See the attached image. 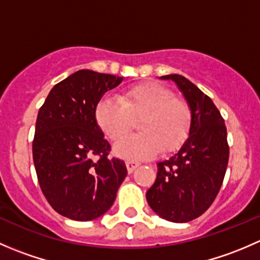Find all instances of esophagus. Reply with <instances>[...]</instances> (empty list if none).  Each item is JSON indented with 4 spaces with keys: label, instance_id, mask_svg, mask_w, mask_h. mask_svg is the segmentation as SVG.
I'll return each instance as SVG.
<instances>
[{
    "label": "esophagus",
    "instance_id": "esophagus-1",
    "mask_svg": "<svg viewBox=\"0 0 260 260\" xmlns=\"http://www.w3.org/2000/svg\"><path fill=\"white\" fill-rule=\"evenodd\" d=\"M125 166H127L128 174H132V172L135 171L138 166H140V164L136 161H131V159H128V161H125Z\"/></svg>",
    "mask_w": 260,
    "mask_h": 260
}]
</instances>
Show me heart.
Wrapping results in <instances>:
<instances>
[{
	"mask_svg": "<svg viewBox=\"0 0 260 260\" xmlns=\"http://www.w3.org/2000/svg\"><path fill=\"white\" fill-rule=\"evenodd\" d=\"M191 108L158 83H141L125 89L118 99L103 98L95 108L96 124L111 141H118L139 120L138 135L119 141L114 152L129 159H145L158 151L179 148L191 127Z\"/></svg>",
	"mask_w": 260,
	"mask_h": 260,
	"instance_id": "obj_1",
	"label": "heart"
}]
</instances>
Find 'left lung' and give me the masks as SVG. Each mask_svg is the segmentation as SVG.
Listing matches in <instances>:
<instances>
[{
  "label": "left lung",
  "instance_id": "obj_1",
  "mask_svg": "<svg viewBox=\"0 0 260 260\" xmlns=\"http://www.w3.org/2000/svg\"><path fill=\"white\" fill-rule=\"evenodd\" d=\"M177 84L191 108L187 140L177 153L157 164V177L147 203L162 219L187 222L210 208L219 193L229 161L224 118L214 102L179 74L165 75Z\"/></svg>",
  "mask_w": 260,
  "mask_h": 260
}]
</instances>
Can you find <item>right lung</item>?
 Here are the masks:
<instances>
[{
	"mask_svg": "<svg viewBox=\"0 0 260 260\" xmlns=\"http://www.w3.org/2000/svg\"><path fill=\"white\" fill-rule=\"evenodd\" d=\"M122 77L83 69L57 83L39 111L32 157L39 185L55 211L89 221L113 205L127 176L109 158L111 145L96 124L95 108Z\"/></svg>",
	"mask_w": 260,
	"mask_h": 260,
	"instance_id": "1",
	"label": "right lung"
}]
</instances>
